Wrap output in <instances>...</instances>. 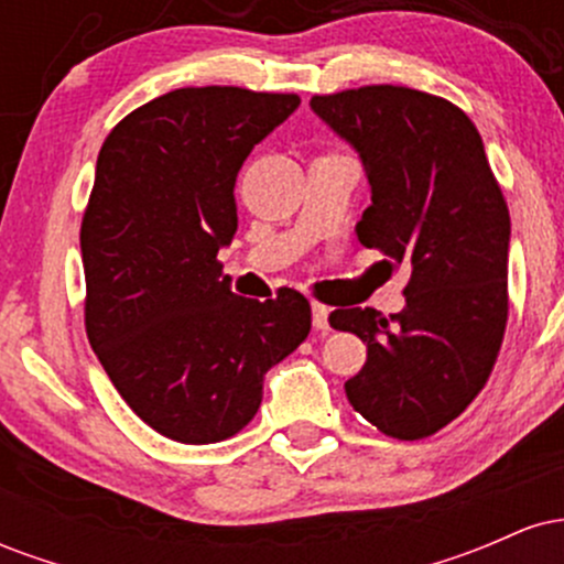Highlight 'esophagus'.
Instances as JSON below:
<instances>
[{
	"mask_svg": "<svg viewBox=\"0 0 564 564\" xmlns=\"http://www.w3.org/2000/svg\"><path fill=\"white\" fill-rule=\"evenodd\" d=\"M328 313H332V310H328L326 304H313V326L318 328V332H328Z\"/></svg>",
	"mask_w": 564,
	"mask_h": 564,
	"instance_id": "34e87169",
	"label": "esophagus"
}]
</instances>
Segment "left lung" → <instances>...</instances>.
Masks as SVG:
<instances>
[{
	"mask_svg": "<svg viewBox=\"0 0 564 564\" xmlns=\"http://www.w3.org/2000/svg\"><path fill=\"white\" fill-rule=\"evenodd\" d=\"M313 111L364 159L371 206L358 241L411 273L400 313L339 307L368 347L349 405L387 437L422 440L467 411L509 318V209L482 138L445 97L394 84L313 95Z\"/></svg>",
	"mask_w": 564,
	"mask_h": 564,
	"instance_id": "left-lung-1",
	"label": "left lung"
}]
</instances>
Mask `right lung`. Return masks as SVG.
I'll return each instance as SVG.
<instances>
[{"mask_svg":"<svg viewBox=\"0 0 564 564\" xmlns=\"http://www.w3.org/2000/svg\"><path fill=\"white\" fill-rule=\"evenodd\" d=\"M300 106L294 93L183 87L108 132L82 217L84 328L124 403L185 445L254 419L268 368L307 339V296L246 300L219 249L238 228V170Z\"/></svg>","mask_w":564,"mask_h":564,"instance_id":"1","label":"right lung"}]
</instances>
